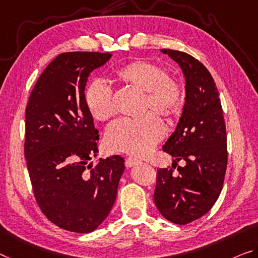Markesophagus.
Returning <instances> with one entry per match:
<instances>
[{
    "label": "esophagus",
    "mask_w": 258,
    "mask_h": 258,
    "mask_svg": "<svg viewBox=\"0 0 258 258\" xmlns=\"http://www.w3.org/2000/svg\"><path fill=\"white\" fill-rule=\"evenodd\" d=\"M124 164H125V167H133V166L138 164V160L135 159L133 157H126Z\"/></svg>",
    "instance_id": "esophagus-1"
}]
</instances>
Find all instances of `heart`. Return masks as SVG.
<instances>
[{"label":"heart","instance_id":"b5f03b06","mask_svg":"<svg viewBox=\"0 0 258 258\" xmlns=\"http://www.w3.org/2000/svg\"><path fill=\"white\" fill-rule=\"evenodd\" d=\"M122 83L143 91V112L152 109L158 115L172 117L184 105V91L176 79L167 76L165 69L148 61L128 63L116 71ZM86 108L98 122L108 120L115 114L113 89L105 79L96 78L89 83L84 93ZM152 112L138 118L122 117L108 125L105 133V146L109 151L124 152L141 157L165 136V125Z\"/></svg>","mask_w":258,"mask_h":258}]
</instances>
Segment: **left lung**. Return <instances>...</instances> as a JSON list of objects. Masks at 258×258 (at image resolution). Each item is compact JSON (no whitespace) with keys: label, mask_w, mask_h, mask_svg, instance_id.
<instances>
[{"label":"left lung","mask_w":258,"mask_h":258,"mask_svg":"<svg viewBox=\"0 0 258 258\" xmlns=\"http://www.w3.org/2000/svg\"><path fill=\"white\" fill-rule=\"evenodd\" d=\"M161 51L183 71L185 104L175 132L162 148L175 158L173 168L158 169L153 198L166 219L187 225L207 215L220 195L227 167V136L219 92L209 70L184 51ZM180 160L186 165L174 172Z\"/></svg>","instance_id":"obj_1"}]
</instances>
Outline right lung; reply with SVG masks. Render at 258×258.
Masks as SVG:
<instances>
[{"mask_svg":"<svg viewBox=\"0 0 258 258\" xmlns=\"http://www.w3.org/2000/svg\"><path fill=\"white\" fill-rule=\"evenodd\" d=\"M110 53L69 51L57 55L38 78L25 112V154L34 198L51 223L89 233L109 215L124 159L112 156L96 167L99 132L84 100L90 74Z\"/></svg>","mask_w":258,"mask_h":258,"instance_id":"right-lung-1","label":"right lung"}]
</instances>
